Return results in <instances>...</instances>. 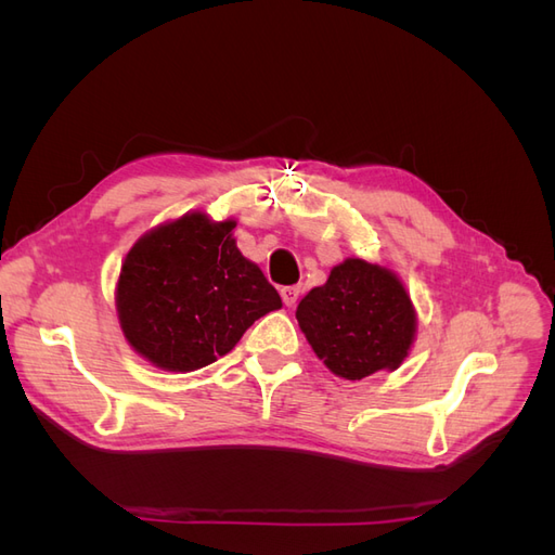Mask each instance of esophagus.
I'll return each mask as SVG.
<instances>
[{"label": "esophagus", "instance_id": "obj_1", "mask_svg": "<svg viewBox=\"0 0 555 555\" xmlns=\"http://www.w3.org/2000/svg\"><path fill=\"white\" fill-rule=\"evenodd\" d=\"M282 300H284V306H289V308H294L296 306V300H298V296H300V287H282Z\"/></svg>", "mask_w": 555, "mask_h": 555}]
</instances>
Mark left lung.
Segmentation results:
<instances>
[{
  "label": "left lung",
  "mask_w": 555,
  "mask_h": 555,
  "mask_svg": "<svg viewBox=\"0 0 555 555\" xmlns=\"http://www.w3.org/2000/svg\"><path fill=\"white\" fill-rule=\"evenodd\" d=\"M296 319L328 371L351 382L396 371L416 333L405 284L389 268L363 259L333 266L326 284L300 300Z\"/></svg>",
  "instance_id": "1"
}]
</instances>
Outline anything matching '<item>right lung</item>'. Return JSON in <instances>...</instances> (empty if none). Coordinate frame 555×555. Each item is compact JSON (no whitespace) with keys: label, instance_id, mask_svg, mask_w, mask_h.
<instances>
[{"label":"right lung","instance_id":"right-lung-1","mask_svg":"<svg viewBox=\"0 0 555 555\" xmlns=\"http://www.w3.org/2000/svg\"><path fill=\"white\" fill-rule=\"evenodd\" d=\"M236 220L188 212L143 233L127 251L115 308L127 343L162 371L190 373L236 347L282 298L241 255Z\"/></svg>","mask_w":555,"mask_h":555}]
</instances>
